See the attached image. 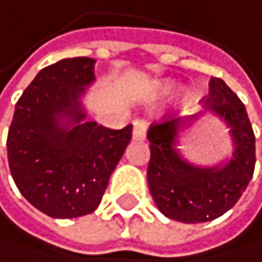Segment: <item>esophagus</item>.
I'll use <instances>...</instances> for the list:
<instances>
[{"mask_svg":"<svg viewBox=\"0 0 262 262\" xmlns=\"http://www.w3.org/2000/svg\"><path fill=\"white\" fill-rule=\"evenodd\" d=\"M148 119H135L134 121V130H132V135L135 140H144L146 137V130H148Z\"/></svg>","mask_w":262,"mask_h":262,"instance_id":"obj_1","label":"esophagus"}]
</instances>
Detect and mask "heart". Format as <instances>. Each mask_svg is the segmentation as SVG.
I'll use <instances>...</instances> for the list:
<instances>
[{
  "label": "heart",
  "instance_id": "1",
  "mask_svg": "<svg viewBox=\"0 0 262 262\" xmlns=\"http://www.w3.org/2000/svg\"><path fill=\"white\" fill-rule=\"evenodd\" d=\"M170 87H171V85H165V89H170Z\"/></svg>",
  "mask_w": 262,
  "mask_h": 262
}]
</instances>
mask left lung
Listing matches in <instances>:
<instances>
[{"instance_id": "8db88e82", "label": "left lung", "mask_w": 262, "mask_h": 262, "mask_svg": "<svg viewBox=\"0 0 262 262\" xmlns=\"http://www.w3.org/2000/svg\"><path fill=\"white\" fill-rule=\"evenodd\" d=\"M204 101L231 127L234 156L226 165L201 168L183 161L175 149L180 119L154 122L148 130L151 195L165 216L191 224L211 221L232 208L247 189L256 162L254 134L245 105L228 84L211 78Z\"/></svg>"}]
</instances>
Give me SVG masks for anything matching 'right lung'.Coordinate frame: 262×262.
Here are the masks:
<instances>
[{
  "mask_svg": "<svg viewBox=\"0 0 262 262\" xmlns=\"http://www.w3.org/2000/svg\"><path fill=\"white\" fill-rule=\"evenodd\" d=\"M94 58H63L42 68L18 98L8 134V161L18 191L52 218L92 213L132 140V125L113 130L84 122L79 97L94 78ZM70 115L77 124L59 122Z\"/></svg>",
  "mask_w": 262,
  "mask_h": 262,
  "instance_id": "obj_1",
  "label": "right lung"
}]
</instances>
